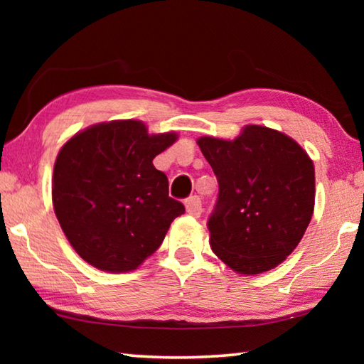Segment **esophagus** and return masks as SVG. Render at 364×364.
Segmentation results:
<instances>
[{
	"label": "esophagus",
	"instance_id": "obj_1",
	"mask_svg": "<svg viewBox=\"0 0 364 364\" xmlns=\"http://www.w3.org/2000/svg\"><path fill=\"white\" fill-rule=\"evenodd\" d=\"M184 205H186V212L193 217H200L202 213V200L199 196H191L189 199L184 200Z\"/></svg>",
	"mask_w": 364,
	"mask_h": 364
}]
</instances>
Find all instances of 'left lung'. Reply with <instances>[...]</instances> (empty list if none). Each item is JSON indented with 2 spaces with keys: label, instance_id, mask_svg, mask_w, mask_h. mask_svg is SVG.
I'll use <instances>...</instances> for the list:
<instances>
[{
  "label": "left lung",
  "instance_id": "1",
  "mask_svg": "<svg viewBox=\"0 0 364 364\" xmlns=\"http://www.w3.org/2000/svg\"><path fill=\"white\" fill-rule=\"evenodd\" d=\"M218 181L208 217L213 254L241 274L278 267L297 247L315 207V167L284 133L249 125L234 141L197 139Z\"/></svg>",
  "mask_w": 364,
  "mask_h": 364
}]
</instances>
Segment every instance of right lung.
<instances>
[{
    "instance_id": "1",
    "label": "right lung",
    "mask_w": 364,
    "mask_h": 364,
    "mask_svg": "<svg viewBox=\"0 0 364 364\" xmlns=\"http://www.w3.org/2000/svg\"><path fill=\"white\" fill-rule=\"evenodd\" d=\"M176 141L149 134L143 122L115 120L86 128L59 151L53 205L77 254L110 273L138 268L162 244L181 202L152 160Z\"/></svg>"
}]
</instances>
